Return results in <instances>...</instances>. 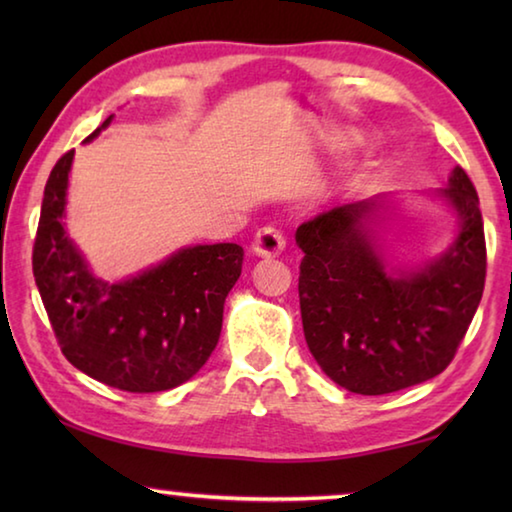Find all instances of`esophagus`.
<instances>
[{
    "mask_svg": "<svg viewBox=\"0 0 512 512\" xmlns=\"http://www.w3.org/2000/svg\"><path fill=\"white\" fill-rule=\"evenodd\" d=\"M284 246H287V239L275 228H262L253 241L255 253L262 257H277L284 250Z\"/></svg>",
    "mask_w": 512,
    "mask_h": 512,
    "instance_id": "1",
    "label": "esophagus"
}]
</instances>
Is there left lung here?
<instances>
[{
    "mask_svg": "<svg viewBox=\"0 0 512 512\" xmlns=\"http://www.w3.org/2000/svg\"><path fill=\"white\" fill-rule=\"evenodd\" d=\"M443 196L461 216L458 239L411 277L386 275L363 232L372 203L332 207L296 232L309 352L352 393L386 395L440 375L472 323L485 284L479 196L461 167Z\"/></svg>",
    "mask_w": 512,
    "mask_h": 512,
    "instance_id": "8db88e82",
    "label": "left lung"
}]
</instances>
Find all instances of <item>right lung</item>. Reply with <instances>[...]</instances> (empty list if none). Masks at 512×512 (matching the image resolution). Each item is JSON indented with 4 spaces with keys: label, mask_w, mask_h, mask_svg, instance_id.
Segmentation results:
<instances>
[{
    "label": "right lung",
    "mask_w": 512,
    "mask_h": 512,
    "mask_svg": "<svg viewBox=\"0 0 512 512\" xmlns=\"http://www.w3.org/2000/svg\"><path fill=\"white\" fill-rule=\"evenodd\" d=\"M72 158L74 149L49 173L33 244V277L60 350L72 366L119 391L185 384L219 343L223 302L241 275L244 248L194 246L133 280H97L63 228Z\"/></svg>",
    "instance_id": "add662e5"
}]
</instances>
